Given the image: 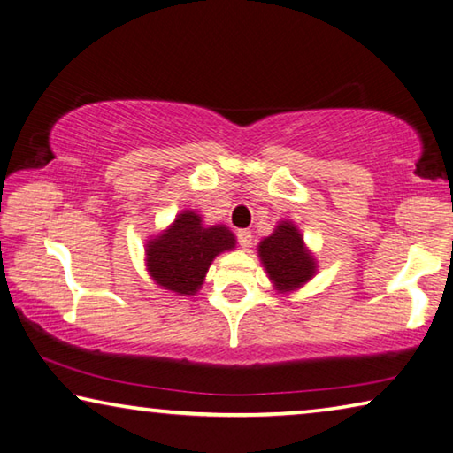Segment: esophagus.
<instances>
[{
    "mask_svg": "<svg viewBox=\"0 0 453 453\" xmlns=\"http://www.w3.org/2000/svg\"><path fill=\"white\" fill-rule=\"evenodd\" d=\"M236 239H239V244L241 247H250V241H253V233L249 231V228H241L239 233H236Z\"/></svg>",
    "mask_w": 453,
    "mask_h": 453,
    "instance_id": "obj_1",
    "label": "esophagus"
}]
</instances>
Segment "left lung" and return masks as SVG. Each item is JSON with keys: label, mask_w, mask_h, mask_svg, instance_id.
Instances as JSON below:
<instances>
[{"label": "left lung", "mask_w": 453, "mask_h": 453, "mask_svg": "<svg viewBox=\"0 0 453 453\" xmlns=\"http://www.w3.org/2000/svg\"><path fill=\"white\" fill-rule=\"evenodd\" d=\"M258 257L279 293H291L313 279L317 263L293 222H279L271 236L258 242Z\"/></svg>", "instance_id": "1"}]
</instances>
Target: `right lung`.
<instances>
[{
  "label": "right lung",
  "mask_w": 453,
  "mask_h": 453,
  "mask_svg": "<svg viewBox=\"0 0 453 453\" xmlns=\"http://www.w3.org/2000/svg\"><path fill=\"white\" fill-rule=\"evenodd\" d=\"M225 225L204 226L200 214L184 211L173 225L146 244V266L154 283L176 295H195L214 257L234 249Z\"/></svg>",
  "instance_id": "add662e5"
}]
</instances>
